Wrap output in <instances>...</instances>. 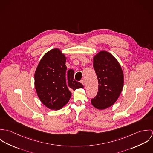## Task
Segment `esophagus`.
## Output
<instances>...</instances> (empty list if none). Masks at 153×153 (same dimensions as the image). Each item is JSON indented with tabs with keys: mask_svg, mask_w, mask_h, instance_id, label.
<instances>
[{
	"mask_svg": "<svg viewBox=\"0 0 153 153\" xmlns=\"http://www.w3.org/2000/svg\"><path fill=\"white\" fill-rule=\"evenodd\" d=\"M81 83L83 85H85V81H84V79L81 80Z\"/></svg>",
	"mask_w": 153,
	"mask_h": 153,
	"instance_id": "obj_1",
	"label": "esophagus"
}]
</instances>
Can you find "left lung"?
I'll list each match as a JSON object with an SVG mask.
<instances>
[{
    "mask_svg": "<svg viewBox=\"0 0 153 153\" xmlns=\"http://www.w3.org/2000/svg\"><path fill=\"white\" fill-rule=\"evenodd\" d=\"M93 66L99 85L97 95L91 102L97 109H106L117 101L123 90L124 74L116 58L105 51L94 56Z\"/></svg>",
    "mask_w": 153,
    "mask_h": 153,
    "instance_id": "obj_1",
    "label": "left lung"
}]
</instances>
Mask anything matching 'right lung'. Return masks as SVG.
I'll list each match as a JSON object with an SVG mask.
<instances>
[{
  "label": "right lung",
  "instance_id": "add662e5",
  "mask_svg": "<svg viewBox=\"0 0 153 153\" xmlns=\"http://www.w3.org/2000/svg\"><path fill=\"white\" fill-rule=\"evenodd\" d=\"M66 57L58 48L47 52L35 72V87L45 107L52 110L63 108L71 97V91L84 86L74 79V71H66Z\"/></svg>",
  "mask_w": 153,
  "mask_h": 153
}]
</instances>
